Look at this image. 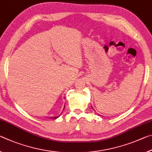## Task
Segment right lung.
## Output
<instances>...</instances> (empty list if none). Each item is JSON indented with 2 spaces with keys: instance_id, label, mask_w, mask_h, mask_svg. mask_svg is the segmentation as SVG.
<instances>
[{
  "instance_id": "1",
  "label": "right lung",
  "mask_w": 152,
  "mask_h": 152,
  "mask_svg": "<svg viewBox=\"0 0 152 152\" xmlns=\"http://www.w3.org/2000/svg\"><path fill=\"white\" fill-rule=\"evenodd\" d=\"M65 109V108H64ZM60 116V115H58V116H57V117H51V118H50V119H57V118H58V117Z\"/></svg>"
}]
</instances>
